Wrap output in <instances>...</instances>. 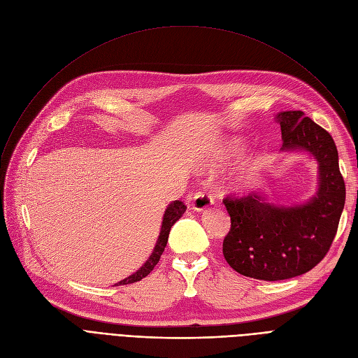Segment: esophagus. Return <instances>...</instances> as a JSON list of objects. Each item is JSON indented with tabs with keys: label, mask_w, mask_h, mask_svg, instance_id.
Returning a JSON list of instances; mask_svg holds the SVG:
<instances>
[{
	"label": "esophagus",
	"mask_w": 358,
	"mask_h": 358,
	"mask_svg": "<svg viewBox=\"0 0 358 358\" xmlns=\"http://www.w3.org/2000/svg\"><path fill=\"white\" fill-rule=\"evenodd\" d=\"M213 204V196L209 192H197L193 197V209L197 212H203V210H208L210 206Z\"/></svg>",
	"instance_id": "obj_1"
}]
</instances>
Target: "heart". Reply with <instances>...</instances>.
<instances>
[{
  "label": "heart",
  "mask_w": 358,
  "mask_h": 358,
  "mask_svg": "<svg viewBox=\"0 0 358 358\" xmlns=\"http://www.w3.org/2000/svg\"><path fill=\"white\" fill-rule=\"evenodd\" d=\"M241 150H242V145L239 142H234L231 145V154L232 155H239ZM251 180H252V169L251 168H243L236 177V185L239 187V189H243V187L250 184Z\"/></svg>",
  "instance_id": "heart-1"
}]
</instances>
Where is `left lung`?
I'll return each instance as SVG.
<instances>
[{
    "label": "left lung",
    "mask_w": 358,
    "mask_h": 358,
    "mask_svg": "<svg viewBox=\"0 0 358 358\" xmlns=\"http://www.w3.org/2000/svg\"><path fill=\"white\" fill-rule=\"evenodd\" d=\"M281 150L309 152L317 161L316 194L299 206H275L257 193L224 197L231 216L223 255L242 275L257 280H286L310 271L324 259L336 235L345 204V182L340 173L332 136L303 111H281Z\"/></svg>",
    "instance_id": "left-lung-1"
}]
</instances>
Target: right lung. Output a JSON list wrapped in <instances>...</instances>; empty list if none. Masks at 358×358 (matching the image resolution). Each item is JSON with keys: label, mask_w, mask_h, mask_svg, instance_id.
<instances>
[{"label": "right lung", "mask_w": 358, "mask_h": 358, "mask_svg": "<svg viewBox=\"0 0 358 358\" xmlns=\"http://www.w3.org/2000/svg\"><path fill=\"white\" fill-rule=\"evenodd\" d=\"M187 206L181 201V200H176L173 201L171 204H168V208L164 213V217H162V227H161V232H159V236H158V241H157V245L152 251V255L149 257V259L145 262V264L131 275H129L127 278L119 281L117 285H130V283H136V281L142 280L143 277H146L150 271L154 270V267L158 264V261L166 247V242H168V235H169V231H171V227L173 224L182 216V213L185 212Z\"/></svg>", "instance_id": "right-lung-1"}]
</instances>
